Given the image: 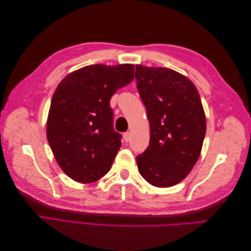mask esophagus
I'll return each instance as SVG.
<instances>
[{
	"label": "esophagus",
	"mask_w": 251,
	"mask_h": 251,
	"mask_svg": "<svg viewBox=\"0 0 251 251\" xmlns=\"http://www.w3.org/2000/svg\"><path fill=\"white\" fill-rule=\"evenodd\" d=\"M124 139H125L126 142H127L128 140H130L131 139V133L130 132H126L124 134Z\"/></svg>",
	"instance_id": "34e87169"
}]
</instances>
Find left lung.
Segmentation results:
<instances>
[{
  "label": "left lung",
  "instance_id": "1",
  "mask_svg": "<svg viewBox=\"0 0 251 251\" xmlns=\"http://www.w3.org/2000/svg\"><path fill=\"white\" fill-rule=\"evenodd\" d=\"M135 79L151 128L149 147L136 157L138 171L151 185L173 186L200 157L206 133L200 95L187 77L168 68L136 65Z\"/></svg>",
  "mask_w": 251,
  "mask_h": 251
}]
</instances>
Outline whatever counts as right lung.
Here are the masks:
<instances>
[{"mask_svg": "<svg viewBox=\"0 0 251 251\" xmlns=\"http://www.w3.org/2000/svg\"><path fill=\"white\" fill-rule=\"evenodd\" d=\"M134 79V66L92 65L70 73L53 94L47 139L64 173L80 183L107 174L121 147L111 97Z\"/></svg>", "mask_w": 251, "mask_h": 251, "instance_id": "obj_1", "label": "right lung"}]
</instances>
